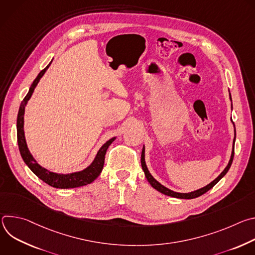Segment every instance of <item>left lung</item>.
Here are the masks:
<instances>
[{"label": "left lung", "instance_id": "left-lung-1", "mask_svg": "<svg viewBox=\"0 0 255 255\" xmlns=\"http://www.w3.org/2000/svg\"><path fill=\"white\" fill-rule=\"evenodd\" d=\"M230 100H231V95H230ZM233 125H234V123H233ZM234 128H235V126H234ZM235 139H236V130L234 129V139H233L232 153H231L230 160H229L227 166L225 167V169H224L219 175H218L213 181H211V183H210L209 185H207L206 187H204V188H202V189H199V190H197V191L191 192V193H176V192H173V191H171V190L165 188V187L162 186L160 183H158V181L151 175V173L149 172V170H148V168H147V166H146V163H145V154H144V153H145V148H144V146H143V148H142V153H141V166H142V169H143V171H144V173H145V176H146V178H147V180H148V183L151 185L152 188H154L155 190H157V191L160 192L161 194H164V195L169 196V197L177 198V199H187V200H189V199H195V198H198V197L204 195V194L207 193L209 190H211V189L218 183V181H219V180L228 172V170H229V168H230V166H231V164H232L233 157H234V143H235Z\"/></svg>", "mask_w": 255, "mask_h": 255}]
</instances>
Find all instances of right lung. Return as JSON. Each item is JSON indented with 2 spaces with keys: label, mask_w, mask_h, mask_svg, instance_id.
Wrapping results in <instances>:
<instances>
[{
  "label": "right lung",
  "mask_w": 255,
  "mask_h": 255,
  "mask_svg": "<svg viewBox=\"0 0 255 255\" xmlns=\"http://www.w3.org/2000/svg\"><path fill=\"white\" fill-rule=\"evenodd\" d=\"M50 63L39 72V75L37 76L32 83L28 94L22 101L20 108H19V112H18V117H17V139H18V146L19 150L21 153V156L24 160V162L27 164V166L33 171L34 174L37 175L41 180H43L45 184L56 188V189H74V188H79L83 187L86 185H89L100 175L102 172V169L104 167V162H105V155L107 152L108 147L110 146L112 142L116 139V137L111 138L110 140H108L103 146L100 148L98 151L94 161L85 169L77 172H71V173H56L49 171L48 169L42 167L39 165L34 159L32 154L30 153L28 147H27V143L25 139V134H24V113H25V106L28 103L29 99L31 98L34 89L37 86L39 83L40 79L43 77L45 74V71L49 67Z\"/></svg>",
  "instance_id": "right-lung-1"
}]
</instances>
